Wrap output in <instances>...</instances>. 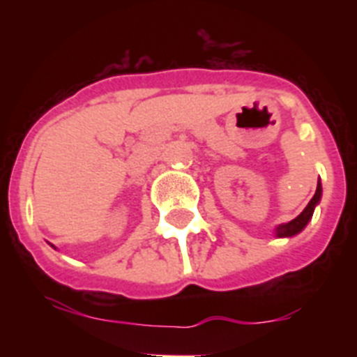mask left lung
Wrapping results in <instances>:
<instances>
[{"label":"left lung","mask_w":357,"mask_h":357,"mask_svg":"<svg viewBox=\"0 0 357 357\" xmlns=\"http://www.w3.org/2000/svg\"><path fill=\"white\" fill-rule=\"evenodd\" d=\"M321 195H322V187L321 183H317L315 195H313V198L310 200V204L305 206L304 211L300 213L298 217L294 218V220H291V222L280 224V226H278L276 228L278 237H293V235H296L298 231H302V229L305 228V224L310 222V218L313 217V211H315V206L319 204V200H321Z\"/></svg>","instance_id":"obj_1"}]
</instances>
